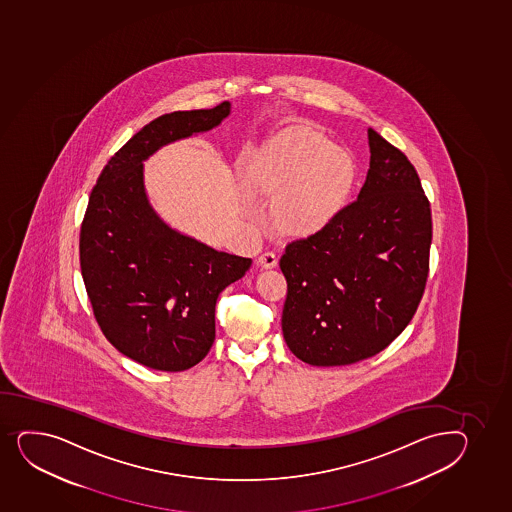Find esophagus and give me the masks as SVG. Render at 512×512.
Returning <instances> with one entry per match:
<instances>
[{"label": "esophagus", "instance_id": "obj_1", "mask_svg": "<svg viewBox=\"0 0 512 512\" xmlns=\"http://www.w3.org/2000/svg\"><path fill=\"white\" fill-rule=\"evenodd\" d=\"M259 264L265 269H272L277 265V255L272 250H265L259 257Z\"/></svg>", "mask_w": 512, "mask_h": 512}]
</instances>
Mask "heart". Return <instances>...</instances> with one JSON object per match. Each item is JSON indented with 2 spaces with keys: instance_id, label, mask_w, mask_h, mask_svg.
I'll list each match as a JSON object with an SVG mask.
<instances>
[{
  "instance_id": "b5f03b06",
  "label": "heart",
  "mask_w": 512,
  "mask_h": 512,
  "mask_svg": "<svg viewBox=\"0 0 512 512\" xmlns=\"http://www.w3.org/2000/svg\"><path fill=\"white\" fill-rule=\"evenodd\" d=\"M352 162L308 128L282 133L247 171L248 187L270 201L275 228L297 233L328 220L352 182Z\"/></svg>"
}]
</instances>
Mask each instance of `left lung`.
<instances>
[{
  "label": "left lung",
  "mask_w": 512,
  "mask_h": 512,
  "mask_svg": "<svg viewBox=\"0 0 512 512\" xmlns=\"http://www.w3.org/2000/svg\"><path fill=\"white\" fill-rule=\"evenodd\" d=\"M370 169L358 198L323 228L287 243L282 333L299 360L350 365L389 347L428 281L431 208L401 150L369 128Z\"/></svg>",
  "instance_id": "1"
}]
</instances>
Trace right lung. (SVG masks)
Here are the masks:
<instances>
[{
    "label": "right lung",
    "instance_id": "obj_1",
    "mask_svg": "<svg viewBox=\"0 0 512 512\" xmlns=\"http://www.w3.org/2000/svg\"><path fill=\"white\" fill-rule=\"evenodd\" d=\"M228 113L223 101L155 118L108 160L89 194L79 262L94 318L118 352L149 369L181 372L208 355L216 299L252 265L171 230L143 191V160Z\"/></svg>",
    "mask_w": 512,
    "mask_h": 512
}]
</instances>
